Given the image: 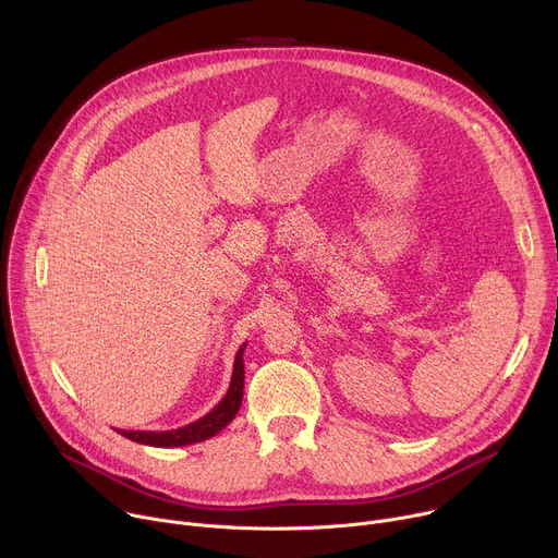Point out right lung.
Returning a JSON list of instances; mask_svg holds the SVG:
<instances>
[{
    "mask_svg": "<svg viewBox=\"0 0 558 558\" xmlns=\"http://www.w3.org/2000/svg\"><path fill=\"white\" fill-rule=\"evenodd\" d=\"M243 344L235 353L233 360V373H231V381L229 388L225 392L222 400L201 420L174 428V430H119L123 437L136 441V444H145V446H156V448H177V446H190V444H198L205 441L214 435H218L238 413L243 404V388H245V362H243V353H245Z\"/></svg>",
    "mask_w": 558,
    "mask_h": 558,
    "instance_id": "add662e5",
    "label": "right lung"
}]
</instances>
